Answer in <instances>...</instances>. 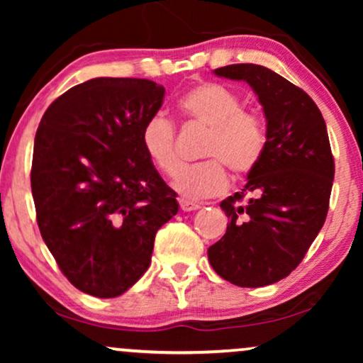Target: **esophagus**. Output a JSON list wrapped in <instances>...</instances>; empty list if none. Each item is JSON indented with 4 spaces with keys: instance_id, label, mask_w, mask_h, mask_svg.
<instances>
[{
    "instance_id": "1",
    "label": "esophagus",
    "mask_w": 363,
    "mask_h": 363,
    "mask_svg": "<svg viewBox=\"0 0 363 363\" xmlns=\"http://www.w3.org/2000/svg\"><path fill=\"white\" fill-rule=\"evenodd\" d=\"M180 208H182V211H195V210H198V208H200V203L180 200Z\"/></svg>"
}]
</instances>
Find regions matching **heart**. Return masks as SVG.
Instances as JSON below:
<instances>
[{
    "label": "heart",
    "instance_id": "obj_1",
    "mask_svg": "<svg viewBox=\"0 0 363 363\" xmlns=\"http://www.w3.org/2000/svg\"><path fill=\"white\" fill-rule=\"evenodd\" d=\"M178 111L188 121L210 128L203 155L210 160L178 168L172 186L185 200H203L220 195L233 175L250 173L264 152L266 130L252 113L242 112L240 97L215 82L193 87L178 101ZM142 150L158 170L173 175L178 167L175 125L167 117L153 116L140 132Z\"/></svg>",
    "mask_w": 363,
    "mask_h": 363
}]
</instances>
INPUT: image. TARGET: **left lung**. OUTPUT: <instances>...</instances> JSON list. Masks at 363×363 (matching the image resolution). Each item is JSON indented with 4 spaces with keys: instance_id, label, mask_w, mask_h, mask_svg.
I'll list each match as a JSON object with an SVG mask.
<instances>
[{
    "instance_id": "left-lung-1",
    "label": "left lung",
    "mask_w": 363,
    "mask_h": 363,
    "mask_svg": "<svg viewBox=\"0 0 363 363\" xmlns=\"http://www.w3.org/2000/svg\"><path fill=\"white\" fill-rule=\"evenodd\" d=\"M213 72L250 84L266 117V147L242 190L220 203L230 223L208 259L231 284L269 286L299 266L324 226L335 170L327 127L315 102L271 69Z\"/></svg>"
}]
</instances>
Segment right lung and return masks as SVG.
Returning <instances> with one entry per match:
<instances>
[{
	"mask_svg": "<svg viewBox=\"0 0 363 363\" xmlns=\"http://www.w3.org/2000/svg\"><path fill=\"white\" fill-rule=\"evenodd\" d=\"M165 87L96 77L57 97L34 138L31 190L38 226L62 274L101 299L130 289L153 241L178 211L177 193L142 150L140 132Z\"/></svg>",
	"mask_w": 363,
	"mask_h": 363,
	"instance_id": "1",
	"label": "right lung"
}]
</instances>
